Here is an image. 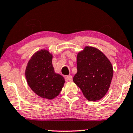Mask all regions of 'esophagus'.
Segmentation results:
<instances>
[{
	"label": "esophagus",
	"instance_id": "obj_1",
	"mask_svg": "<svg viewBox=\"0 0 133 133\" xmlns=\"http://www.w3.org/2000/svg\"><path fill=\"white\" fill-rule=\"evenodd\" d=\"M65 79H66L67 81H72V76H67L65 77Z\"/></svg>",
	"mask_w": 133,
	"mask_h": 133
}]
</instances>
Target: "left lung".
Here are the masks:
<instances>
[{
    "instance_id": "left-lung-1",
    "label": "left lung",
    "mask_w": 133,
    "mask_h": 133,
    "mask_svg": "<svg viewBox=\"0 0 133 133\" xmlns=\"http://www.w3.org/2000/svg\"><path fill=\"white\" fill-rule=\"evenodd\" d=\"M77 72L73 81L89 101L105 96L109 89L113 70L111 62L98 49L86 46L77 57Z\"/></svg>"
}]
</instances>
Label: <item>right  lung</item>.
<instances>
[{"instance_id": "right-lung-1", "label": "right lung", "mask_w": 133, "mask_h": 133, "mask_svg": "<svg viewBox=\"0 0 133 133\" xmlns=\"http://www.w3.org/2000/svg\"><path fill=\"white\" fill-rule=\"evenodd\" d=\"M52 58L48 51H38L31 57L25 71L26 81L31 90L47 99L57 97L65 82L63 77L54 72Z\"/></svg>"}]
</instances>
